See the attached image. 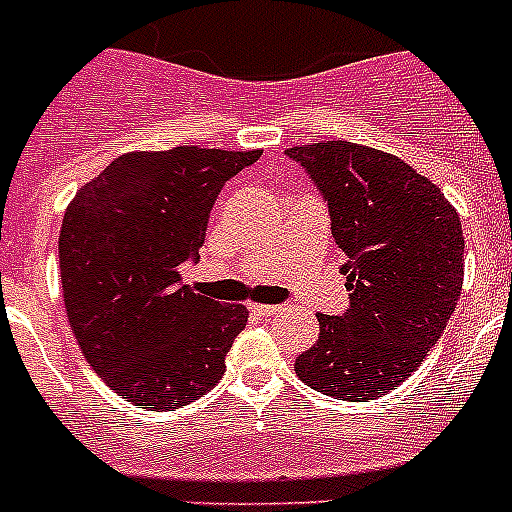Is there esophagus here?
<instances>
[{
    "label": "esophagus",
    "instance_id": "obj_1",
    "mask_svg": "<svg viewBox=\"0 0 512 512\" xmlns=\"http://www.w3.org/2000/svg\"><path fill=\"white\" fill-rule=\"evenodd\" d=\"M248 310H251L253 315H261V318H271V315H277L279 307L277 305H259V302H251V305H248Z\"/></svg>",
    "mask_w": 512,
    "mask_h": 512
}]
</instances>
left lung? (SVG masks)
I'll return each mask as SVG.
<instances>
[{"mask_svg":"<svg viewBox=\"0 0 512 512\" xmlns=\"http://www.w3.org/2000/svg\"><path fill=\"white\" fill-rule=\"evenodd\" d=\"M287 156L328 202L348 287V310L318 315V341L295 372L323 395L377 400L446 330L464 284L461 220L436 184L392 153L320 140Z\"/></svg>","mask_w":512,"mask_h":512,"instance_id":"8db88e82","label":"left lung"}]
</instances>
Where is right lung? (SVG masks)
Masks as SVG:
<instances>
[{"label":"right lung","mask_w":512,"mask_h":512,"mask_svg":"<svg viewBox=\"0 0 512 512\" xmlns=\"http://www.w3.org/2000/svg\"><path fill=\"white\" fill-rule=\"evenodd\" d=\"M261 151L176 146L117 156L66 207L58 259L81 354L122 400L182 408L225 374L243 305L182 284L217 194Z\"/></svg>","instance_id":"obj_1"}]
</instances>
